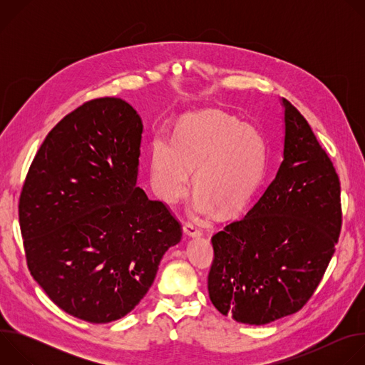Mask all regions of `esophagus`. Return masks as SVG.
<instances>
[{
  "label": "esophagus",
  "instance_id": "esophagus-1",
  "mask_svg": "<svg viewBox=\"0 0 365 365\" xmlns=\"http://www.w3.org/2000/svg\"><path fill=\"white\" fill-rule=\"evenodd\" d=\"M182 230H183V234L189 238H197L202 235V231L195 224H190V222H186Z\"/></svg>",
  "mask_w": 365,
  "mask_h": 365
}]
</instances>
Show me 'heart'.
Wrapping results in <instances>:
<instances>
[{"mask_svg":"<svg viewBox=\"0 0 365 365\" xmlns=\"http://www.w3.org/2000/svg\"><path fill=\"white\" fill-rule=\"evenodd\" d=\"M264 140L234 117L207 113L185 118L176 141L158 137L151 145L150 182L162 202L176 203L190 189L199 193L192 211L207 217L214 207L231 214L252 195L264 173Z\"/></svg>","mask_w":365,"mask_h":365,"instance_id":"obj_1","label":"heart"}]
</instances>
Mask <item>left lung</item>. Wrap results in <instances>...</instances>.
<instances>
[{
    "instance_id": "8db88e82",
    "label": "left lung",
    "mask_w": 365,
    "mask_h": 365,
    "mask_svg": "<svg viewBox=\"0 0 365 365\" xmlns=\"http://www.w3.org/2000/svg\"><path fill=\"white\" fill-rule=\"evenodd\" d=\"M283 162L244 218L212 237L207 292L222 315L266 325L314 294L341 231V186L303 115L282 98Z\"/></svg>"
}]
</instances>
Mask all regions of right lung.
Instances as JSON below:
<instances>
[{"label": "right lung", "instance_id": "add662e5", "mask_svg": "<svg viewBox=\"0 0 365 365\" xmlns=\"http://www.w3.org/2000/svg\"><path fill=\"white\" fill-rule=\"evenodd\" d=\"M143 121L121 98L85 102L51 130L19 218L33 279L66 314L108 324L151 287L182 230L137 186Z\"/></svg>", "mask_w": 365, "mask_h": 365}]
</instances>
